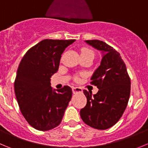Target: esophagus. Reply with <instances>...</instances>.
Here are the masks:
<instances>
[{"instance_id":"obj_1","label":"esophagus","mask_w":148,"mask_h":148,"mask_svg":"<svg viewBox=\"0 0 148 148\" xmlns=\"http://www.w3.org/2000/svg\"><path fill=\"white\" fill-rule=\"evenodd\" d=\"M72 92L74 94H75V93H78V92H82V89L81 87H72Z\"/></svg>"}]
</instances>
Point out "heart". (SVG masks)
<instances>
[{
  "instance_id": "heart-1",
  "label": "heart",
  "mask_w": 148,
  "mask_h": 148,
  "mask_svg": "<svg viewBox=\"0 0 148 148\" xmlns=\"http://www.w3.org/2000/svg\"><path fill=\"white\" fill-rule=\"evenodd\" d=\"M86 52H92L90 49H88V48H82V53H86Z\"/></svg>"
}]
</instances>
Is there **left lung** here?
<instances>
[{
  "label": "left lung",
  "instance_id": "8db88e82",
  "mask_svg": "<svg viewBox=\"0 0 148 148\" xmlns=\"http://www.w3.org/2000/svg\"><path fill=\"white\" fill-rule=\"evenodd\" d=\"M103 53L101 63L91 77L99 89L95 95L84 90L85 107L80 110L82 121L97 130H107L118 122L128 104L131 81L126 64L113 47L98 40H85Z\"/></svg>",
  "mask_w": 148,
  "mask_h": 148
}]
</instances>
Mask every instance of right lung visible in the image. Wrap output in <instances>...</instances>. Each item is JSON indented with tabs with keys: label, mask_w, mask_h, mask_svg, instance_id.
<instances>
[{
	"label": "right lung",
	"mask_w": 148,
	"mask_h": 148,
	"mask_svg": "<svg viewBox=\"0 0 148 148\" xmlns=\"http://www.w3.org/2000/svg\"><path fill=\"white\" fill-rule=\"evenodd\" d=\"M75 40L45 39L28 50L21 59L14 91L21 113L40 131L58 127L72 96L69 86L53 90L51 77L57 72L61 54Z\"/></svg>",
	"instance_id": "right-lung-1"
}]
</instances>
